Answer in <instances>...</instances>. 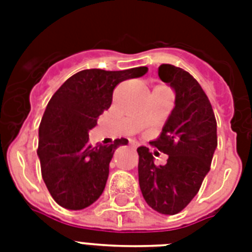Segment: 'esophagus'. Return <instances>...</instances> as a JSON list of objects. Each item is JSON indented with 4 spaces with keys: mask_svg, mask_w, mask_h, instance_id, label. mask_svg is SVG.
Wrapping results in <instances>:
<instances>
[{
    "mask_svg": "<svg viewBox=\"0 0 252 252\" xmlns=\"http://www.w3.org/2000/svg\"><path fill=\"white\" fill-rule=\"evenodd\" d=\"M129 144H130V146H132V148H137V146H138V144L136 141H130Z\"/></svg>",
    "mask_w": 252,
    "mask_h": 252,
    "instance_id": "1",
    "label": "esophagus"
}]
</instances>
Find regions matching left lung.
Here are the masks:
<instances>
[{
	"mask_svg": "<svg viewBox=\"0 0 252 252\" xmlns=\"http://www.w3.org/2000/svg\"><path fill=\"white\" fill-rule=\"evenodd\" d=\"M158 76L175 91V107L159 137L150 144L168 158L166 165H156L149 148L140 146L138 183L150 208L176 215L195 197L211 170L217 122L207 94L189 73L162 64Z\"/></svg>",
	"mask_w": 252,
	"mask_h": 252,
	"instance_id": "1",
	"label": "left lung"
}]
</instances>
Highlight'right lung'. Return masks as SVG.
<instances>
[{
    "label": "right lung",
    "mask_w": 252,
    "mask_h": 252,
    "mask_svg": "<svg viewBox=\"0 0 252 252\" xmlns=\"http://www.w3.org/2000/svg\"><path fill=\"white\" fill-rule=\"evenodd\" d=\"M146 66L126 70L85 69L65 81L53 94L39 126L37 156L41 176L59 205L72 211L90 207L106 187L115 150L126 145L118 138L111 145L89 144V130L110 108L114 89L137 78Z\"/></svg>",
    "instance_id": "add662e5"
}]
</instances>
